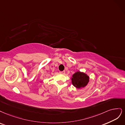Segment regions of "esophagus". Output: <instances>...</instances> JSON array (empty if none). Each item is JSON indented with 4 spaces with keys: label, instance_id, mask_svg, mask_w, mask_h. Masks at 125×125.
<instances>
[{
    "label": "esophagus",
    "instance_id": "obj_1",
    "mask_svg": "<svg viewBox=\"0 0 125 125\" xmlns=\"http://www.w3.org/2000/svg\"><path fill=\"white\" fill-rule=\"evenodd\" d=\"M60 73L61 74H64L65 73V71H60Z\"/></svg>",
    "mask_w": 125,
    "mask_h": 125
}]
</instances>
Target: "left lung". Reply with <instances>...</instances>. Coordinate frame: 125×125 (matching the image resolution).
<instances>
[{
	"instance_id": "1",
	"label": "left lung",
	"mask_w": 125,
	"mask_h": 125,
	"mask_svg": "<svg viewBox=\"0 0 125 125\" xmlns=\"http://www.w3.org/2000/svg\"><path fill=\"white\" fill-rule=\"evenodd\" d=\"M89 77L83 73L77 72L75 73L72 78V82L73 85L77 88H80L86 86L89 82Z\"/></svg>"
}]
</instances>
